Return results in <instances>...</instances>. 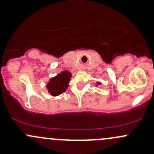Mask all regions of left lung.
I'll list each match as a JSON object with an SVG mask.
<instances>
[{"instance_id":"8db88e82","label":"left lung","mask_w":154,"mask_h":154,"mask_svg":"<svg viewBox=\"0 0 154 154\" xmlns=\"http://www.w3.org/2000/svg\"><path fill=\"white\" fill-rule=\"evenodd\" d=\"M97 85H100V84H101V82H97Z\"/></svg>"}]
</instances>
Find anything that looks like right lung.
<instances>
[{"label":"right lung","instance_id":"obj_1","mask_svg":"<svg viewBox=\"0 0 154 154\" xmlns=\"http://www.w3.org/2000/svg\"><path fill=\"white\" fill-rule=\"evenodd\" d=\"M72 74L68 71H63L53 78L50 79L46 85L48 92L52 96H58L66 91L69 87Z\"/></svg>","mask_w":154,"mask_h":154}]
</instances>
